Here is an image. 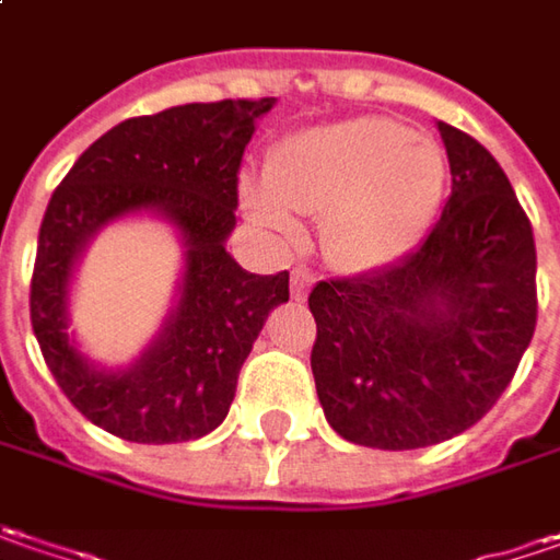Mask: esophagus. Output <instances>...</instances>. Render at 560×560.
I'll return each instance as SVG.
<instances>
[{"label":"esophagus","instance_id":"34e87169","mask_svg":"<svg viewBox=\"0 0 560 560\" xmlns=\"http://www.w3.org/2000/svg\"><path fill=\"white\" fill-rule=\"evenodd\" d=\"M313 281H316V276L310 269H294L291 272V294H294V300L306 298L310 288H313Z\"/></svg>","mask_w":560,"mask_h":560}]
</instances>
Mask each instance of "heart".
Here are the masks:
<instances>
[{"label":"heart","instance_id":"1","mask_svg":"<svg viewBox=\"0 0 560 560\" xmlns=\"http://www.w3.org/2000/svg\"><path fill=\"white\" fill-rule=\"evenodd\" d=\"M443 145L390 117H347L291 132L269 151L266 179L242 185L244 213L281 244L298 217H322V254L347 272L409 257L446 195Z\"/></svg>","mask_w":560,"mask_h":560}]
</instances>
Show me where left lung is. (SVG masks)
I'll return each instance as SVG.
<instances>
[{
	"label": "left lung",
	"mask_w": 560,
	"mask_h": 560,
	"mask_svg": "<svg viewBox=\"0 0 560 560\" xmlns=\"http://www.w3.org/2000/svg\"><path fill=\"white\" fill-rule=\"evenodd\" d=\"M453 195L428 238L387 269L318 281L313 377L343 440L421 450L468 431L514 377L536 328V244L509 176L436 120Z\"/></svg>",
	"instance_id": "1"
}]
</instances>
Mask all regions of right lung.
Listing matches in <instances>:
<instances>
[{
  "instance_id": "add662e5",
  "label": "right lung",
  "mask_w": 560,
  "mask_h": 560,
  "mask_svg": "<svg viewBox=\"0 0 560 560\" xmlns=\"http://www.w3.org/2000/svg\"><path fill=\"white\" fill-rule=\"evenodd\" d=\"M272 105L225 98L124 120L55 188L39 225L30 322L58 387L107 434L185 443L217 431L262 322L288 303V272L254 276L225 250L244 148ZM132 215L177 232L184 272L159 338L129 366H102L69 331V284L91 238Z\"/></svg>"
}]
</instances>
